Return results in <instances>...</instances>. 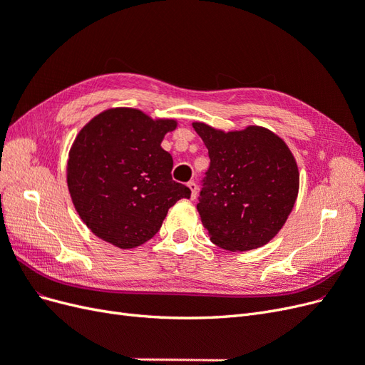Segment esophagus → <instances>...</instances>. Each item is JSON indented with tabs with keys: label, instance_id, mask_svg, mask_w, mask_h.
Segmentation results:
<instances>
[{
	"label": "esophagus",
	"instance_id": "1",
	"mask_svg": "<svg viewBox=\"0 0 365 365\" xmlns=\"http://www.w3.org/2000/svg\"><path fill=\"white\" fill-rule=\"evenodd\" d=\"M187 185H189V189L192 190V200H195V197H196V189H197L196 182L195 181H189V182H187Z\"/></svg>",
	"mask_w": 365,
	"mask_h": 365
}]
</instances>
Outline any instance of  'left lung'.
Masks as SVG:
<instances>
[{"mask_svg": "<svg viewBox=\"0 0 365 365\" xmlns=\"http://www.w3.org/2000/svg\"><path fill=\"white\" fill-rule=\"evenodd\" d=\"M210 168L196 208L215 245L228 251L263 247L291 215L300 185L295 158L267 128L224 132L195 121Z\"/></svg>", "mask_w": 365, "mask_h": 365, "instance_id": "obj_1", "label": "left lung"}]
</instances>
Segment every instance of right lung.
<instances>
[{"label": "right lung", "mask_w": 365, "mask_h": 365, "mask_svg": "<svg viewBox=\"0 0 365 365\" xmlns=\"http://www.w3.org/2000/svg\"><path fill=\"white\" fill-rule=\"evenodd\" d=\"M176 120H153L140 109L113 108L77 134L67 182L74 208L93 233L121 250L158 233L169 208L190 189L172 180L173 160L161 148Z\"/></svg>", "instance_id": "1"}]
</instances>
